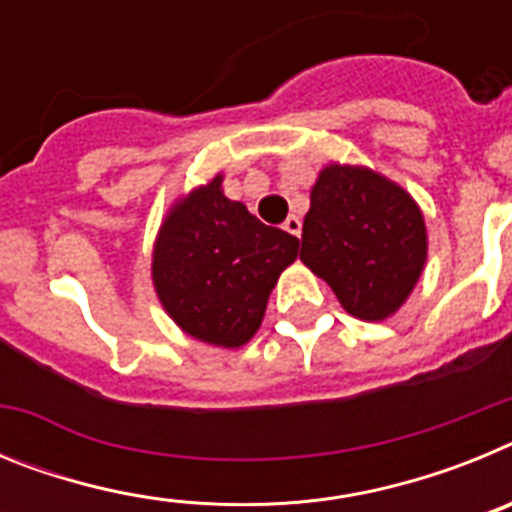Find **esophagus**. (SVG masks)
Here are the masks:
<instances>
[{
  "label": "esophagus",
  "instance_id": "34e87169",
  "mask_svg": "<svg viewBox=\"0 0 512 512\" xmlns=\"http://www.w3.org/2000/svg\"><path fill=\"white\" fill-rule=\"evenodd\" d=\"M284 230H287L289 235H297V238H300V233H302V220L297 215H289L287 220H284V225H282Z\"/></svg>",
  "mask_w": 512,
  "mask_h": 512
}]
</instances>
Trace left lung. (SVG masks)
I'll use <instances>...</instances> for the list:
<instances>
[{
	"instance_id": "8db88e82",
	"label": "left lung",
	"mask_w": 512,
	"mask_h": 512,
	"mask_svg": "<svg viewBox=\"0 0 512 512\" xmlns=\"http://www.w3.org/2000/svg\"><path fill=\"white\" fill-rule=\"evenodd\" d=\"M300 259L330 284L348 315L387 320L423 274V212L387 176L366 166L328 164L310 192Z\"/></svg>"
}]
</instances>
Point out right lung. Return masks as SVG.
I'll return each mask as SVG.
<instances>
[{
    "label": "right lung",
    "instance_id": "add662e5",
    "mask_svg": "<svg viewBox=\"0 0 512 512\" xmlns=\"http://www.w3.org/2000/svg\"><path fill=\"white\" fill-rule=\"evenodd\" d=\"M297 248L295 235L228 200L217 174L166 215L153 246V287L187 336L241 348L259 330L271 289Z\"/></svg>",
    "mask_w": 512,
    "mask_h": 512
}]
</instances>
